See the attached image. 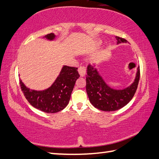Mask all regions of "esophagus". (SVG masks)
I'll use <instances>...</instances> for the list:
<instances>
[{
    "mask_svg": "<svg viewBox=\"0 0 159 159\" xmlns=\"http://www.w3.org/2000/svg\"><path fill=\"white\" fill-rule=\"evenodd\" d=\"M78 71H79V73L80 76H85V75L86 74V68L85 66H80L79 69H78Z\"/></svg>",
    "mask_w": 159,
    "mask_h": 159,
    "instance_id": "esophagus-1",
    "label": "esophagus"
}]
</instances>
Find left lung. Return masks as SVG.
<instances>
[{
  "instance_id": "1",
  "label": "left lung",
  "mask_w": 159,
  "mask_h": 159,
  "mask_svg": "<svg viewBox=\"0 0 159 159\" xmlns=\"http://www.w3.org/2000/svg\"><path fill=\"white\" fill-rule=\"evenodd\" d=\"M117 44L127 43L123 38L116 36ZM140 76L139 67L136 78L130 86L123 90H114L107 85L94 66L89 64L86 75V92L90 103L102 111H113L125 106L135 93Z\"/></svg>"
}]
</instances>
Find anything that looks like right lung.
Listing matches in <instances>:
<instances>
[{
	"instance_id": "1",
	"label": "right lung",
	"mask_w": 159,
	"mask_h": 159,
	"mask_svg": "<svg viewBox=\"0 0 159 159\" xmlns=\"http://www.w3.org/2000/svg\"><path fill=\"white\" fill-rule=\"evenodd\" d=\"M55 37L52 33L45 36L48 40H53ZM77 69L76 67L64 66L55 83L43 91L30 90L20 80L21 91L29 103L37 109L51 114L60 111L69 104L75 83L80 76Z\"/></svg>"
}]
</instances>
